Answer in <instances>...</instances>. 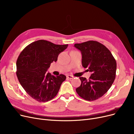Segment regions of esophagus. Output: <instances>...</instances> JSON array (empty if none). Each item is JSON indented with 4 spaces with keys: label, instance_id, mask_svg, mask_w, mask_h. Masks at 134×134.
I'll return each instance as SVG.
<instances>
[{
    "label": "esophagus",
    "instance_id": "1",
    "mask_svg": "<svg viewBox=\"0 0 134 134\" xmlns=\"http://www.w3.org/2000/svg\"><path fill=\"white\" fill-rule=\"evenodd\" d=\"M67 78L69 79H73L74 76H72V75H67Z\"/></svg>",
    "mask_w": 134,
    "mask_h": 134
}]
</instances>
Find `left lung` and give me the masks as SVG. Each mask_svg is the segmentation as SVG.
Returning <instances> with one entry per match:
<instances>
[{"mask_svg":"<svg viewBox=\"0 0 134 134\" xmlns=\"http://www.w3.org/2000/svg\"><path fill=\"white\" fill-rule=\"evenodd\" d=\"M74 47L81 52L82 66L92 73L88 80L80 77L81 85L76 91L85 100H95L106 93L113 83L116 61L109 49L97 41L76 43Z\"/></svg>","mask_w":134,"mask_h":134,"instance_id":"left-lung-1","label":"left lung"}]
</instances>
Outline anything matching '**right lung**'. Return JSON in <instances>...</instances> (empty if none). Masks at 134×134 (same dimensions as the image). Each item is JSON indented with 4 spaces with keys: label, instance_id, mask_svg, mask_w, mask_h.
I'll use <instances>...</instances> for the list:
<instances>
[{
    "label": "right lung",
    "instance_id": "1",
    "mask_svg": "<svg viewBox=\"0 0 134 134\" xmlns=\"http://www.w3.org/2000/svg\"><path fill=\"white\" fill-rule=\"evenodd\" d=\"M68 44H55L38 40L26 46L16 62V74L20 85L33 99L40 102L52 100L57 95L66 76H55L47 73L51 63L58 60L60 53Z\"/></svg>",
    "mask_w": 134,
    "mask_h": 134
}]
</instances>
